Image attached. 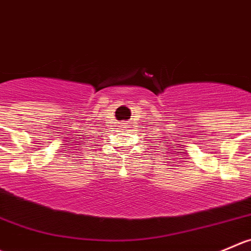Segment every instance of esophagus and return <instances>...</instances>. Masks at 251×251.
<instances>
[{
	"mask_svg": "<svg viewBox=\"0 0 251 251\" xmlns=\"http://www.w3.org/2000/svg\"><path fill=\"white\" fill-rule=\"evenodd\" d=\"M121 124H123V125H121V126H128L127 125V121H124V123H121Z\"/></svg>",
	"mask_w": 251,
	"mask_h": 251,
	"instance_id": "esophagus-1",
	"label": "esophagus"
}]
</instances>
